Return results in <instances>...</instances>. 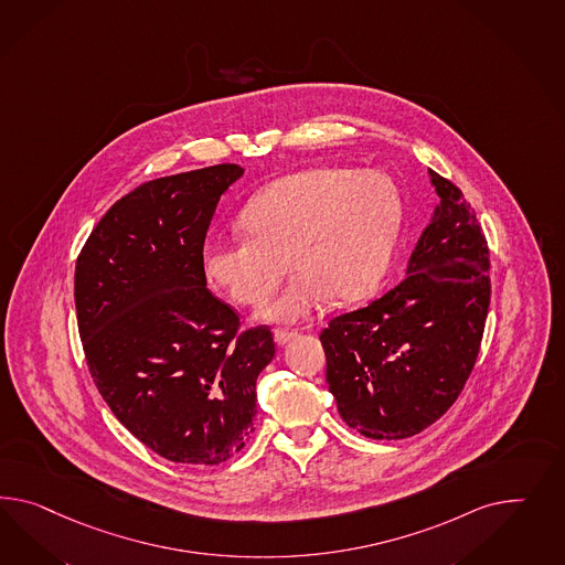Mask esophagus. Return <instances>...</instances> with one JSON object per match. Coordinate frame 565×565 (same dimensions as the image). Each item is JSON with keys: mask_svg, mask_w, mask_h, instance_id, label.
Here are the masks:
<instances>
[{"mask_svg": "<svg viewBox=\"0 0 565 565\" xmlns=\"http://www.w3.org/2000/svg\"><path fill=\"white\" fill-rule=\"evenodd\" d=\"M298 335L296 331H284V329H277L274 333L275 343L277 345H286V343H290L294 337Z\"/></svg>", "mask_w": 565, "mask_h": 565, "instance_id": "obj_1", "label": "esophagus"}]
</instances>
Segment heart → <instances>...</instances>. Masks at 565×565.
I'll list each match as a JSON object with an SVG mask.
<instances>
[{
  "mask_svg": "<svg viewBox=\"0 0 565 565\" xmlns=\"http://www.w3.org/2000/svg\"><path fill=\"white\" fill-rule=\"evenodd\" d=\"M238 224L246 236L203 246V274L232 302L260 306L288 265L290 286L259 319L291 324L329 298L358 302L379 288L397 250L403 199L379 170L305 168L248 199Z\"/></svg>",
  "mask_w": 565,
  "mask_h": 565,
  "instance_id": "heart-1",
  "label": "heart"
}]
</instances>
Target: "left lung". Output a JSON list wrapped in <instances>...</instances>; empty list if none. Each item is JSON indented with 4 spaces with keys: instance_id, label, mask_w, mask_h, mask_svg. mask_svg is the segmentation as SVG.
<instances>
[{
    "instance_id": "left-lung-1",
    "label": "left lung",
    "mask_w": 565,
    "mask_h": 565,
    "mask_svg": "<svg viewBox=\"0 0 565 565\" xmlns=\"http://www.w3.org/2000/svg\"><path fill=\"white\" fill-rule=\"evenodd\" d=\"M427 172L440 203L405 277L321 333L339 415L372 440L409 438L450 409L473 370L488 319L483 230L457 186Z\"/></svg>"
}]
</instances>
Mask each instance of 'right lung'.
Returning <instances> with one entry per match:
<instances>
[{"mask_svg":"<svg viewBox=\"0 0 565 565\" xmlns=\"http://www.w3.org/2000/svg\"><path fill=\"white\" fill-rule=\"evenodd\" d=\"M244 174L217 164L143 183L92 230L76 263L77 329L92 379L139 443L186 465H220L253 434L267 327L238 331L201 253L220 198Z\"/></svg>","mask_w":565,"mask_h":565,"instance_id":"add662e5","label":"right lung"}]
</instances>
